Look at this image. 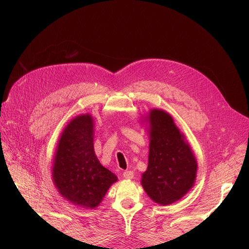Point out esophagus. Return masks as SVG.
Listing matches in <instances>:
<instances>
[{
    "label": "esophagus",
    "mask_w": 249,
    "mask_h": 249,
    "mask_svg": "<svg viewBox=\"0 0 249 249\" xmlns=\"http://www.w3.org/2000/svg\"><path fill=\"white\" fill-rule=\"evenodd\" d=\"M123 177L125 179H132L134 178V173H133V171H124L123 173Z\"/></svg>",
    "instance_id": "1"
}]
</instances>
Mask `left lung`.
Instances as JSON below:
<instances>
[{
	"label": "left lung",
	"instance_id": "obj_1",
	"mask_svg": "<svg viewBox=\"0 0 249 249\" xmlns=\"http://www.w3.org/2000/svg\"><path fill=\"white\" fill-rule=\"evenodd\" d=\"M144 123L148 124L149 150L141 185L150 199L168 206L193 188L198 167L196 158L168 112L150 109Z\"/></svg>",
	"mask_w": 249,
	"mask_h": 249
}]
</instances>
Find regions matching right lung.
Masks as SVG:
<instances>
[{
    "instance_id": "obj_1",
    "label": "right lung",
    "mask_w": 249,
    "mask_h": 249,
    "mask_svg": "<svg viewBox=\"0 0 249 249\" xmlns=\"http://www.w3.org/2000/svg\"><path fill=\"white\" fill-rule=\"evenodd\" d=\"M94 119L77 115L60 135L53 159L52 178L60 195L74 206H100L117 177L100 163L94 152Z\"/></svg>"
}]
</instances>
